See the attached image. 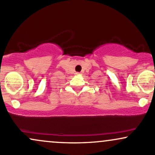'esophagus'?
I'll return each instance as SVG.
<instances>
[{"instance_id":"1","label":"esophagus","mask_w":155,"mask_h":155,"mask_svg":"<svg viewBox=\"0 0 155 155\" xmlns=\"http://www.w3.org/2000/svg\"><path fill=\"white\" fill-rule=\"evenodd\" d=\"M79 74V73H77V74Z\"/></svg>"}]
</instances>
